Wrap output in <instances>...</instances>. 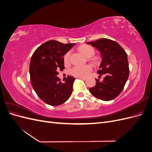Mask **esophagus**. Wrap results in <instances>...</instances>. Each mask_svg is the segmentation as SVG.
<instances>
[{
    "instance_id": "esophagus-1",
    "label": "esophagus",
    "mask_w": 152,
    "mask_h": 152,
    "mask_svg": "<svg viewBox=\"0 0 152 152\" xmlns=\"http://www.w3.org/2000/svg\"><path fill=\"white\" fill-rule=\"evenodd\" d=\"M78 79H81V80H86V78H84V77H77Z\"/></svg>"
}]
</instances>
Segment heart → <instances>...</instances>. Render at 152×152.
Returning a JSON list of instances; mask_svg holds the SVG:
<instances>
[{
	"mask_svg": "<svg viewBox=\"0 0 152 152\" xmlns=\"http://www.w3.org/2000/svg\"><path fill=\"white\" fill-rule=\"evenodd\" d=\"M80 51L83 54L86 58H90L94 56L95 53L94 49L90 45H82L79 48ZM70 52H67L65 56H64L63 59L64 62L66 64L69 63L70 62ZM92 71V66L91 65H87L84 66H79L76 65L72 67L70 70V73L75 77H86L89 74V73Z\"/></svg>",
	"mask_w": 152,
	"mask_h": 152,
	"instance_id": "1",
	"label": "heart"
}]
</instances>
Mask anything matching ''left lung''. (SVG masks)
<instances>
[{"label": "left lung", "mask_w": 152, "mask_h": 152, "mask_svg": "<svg viewBox=\"0 0 152 152\" xmlns=\"http://www.w3.org/2000/svg\"><path fill=\"white\" fill-rule=\"evenodd\" d=\"M87 44L99 50L102 61L98 73L105 75L103 81L96 79V86L89 88L90 93L99 99L112 100L120 94L129 74L127 53L115 41L108 39Z\"/></svg>", "instance_id": "obj_1"}]
</instances>
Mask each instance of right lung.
Segmentation results:
<instances>
[{"label": "right lung", "mask_w": 152, "mask_h": 152, "mask_svg": "<svg viewBox=\"0 0 152 152\" xmlns=\"http://www.w3.org/2000/svg\"><path fill=\"white\" fill-rule=\"evenodd\" d=\"M75 44L49 40L37 49L31 58L30 75L32 87L44 102L51 106L65 103L72 93L75 78L68 76L64 83L57 77L64 66L63 56Z\"/></svg>", "instance_id": "1"}]
</instances>
